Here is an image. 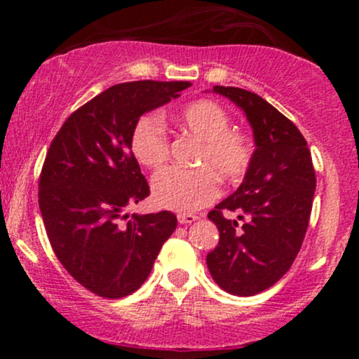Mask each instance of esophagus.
<instances>
[{
  "instance_id": "34e87169",
  "label": "esophagus",
  "mask_w": 359,
  "mask_h": 359,
  "mask_svg": "<svg viewBox=\"0 0 359 359\" xmlns=\"http://www.w3.org/2000/svg\"><path fill=\"white\" fill-rule=\"evenodd\" d=\"M197 219L196 214H189V212H179L177 214V221L180 222V224H191Z\"/></svg>"
}]
</instances>
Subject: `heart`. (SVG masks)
<instances>
[{"mask_svg": "<svg viewBox=\"0 0 359 359\" xmlns=\"http://www.w3.org/2000/svg\"><path fill=\"white\" fill-rule=\"evenodd\" d=\"M180 130L199 140L196 165L199 168H165L151 180L155 203L179 212H192L212 203L219 194L216 173L226 182H236L250 170L255 143L246 133L229 130L231 118L217 102L197 101L177 116ZM135 158L147 168H160L170 155V138L155 113L143 114L130 137Z\"/></svg>", "mask_w": 359, "mask_h": 359, "instance_id": "heart-1", "label": "heart"}]
</instances>
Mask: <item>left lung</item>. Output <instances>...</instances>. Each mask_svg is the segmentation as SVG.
Returning a JSON list of instances; mask_svg holds the SVG:
<instances>
[{"label":"left lung","mask_w":359,"mask_h":359,"mask_svg":"<svg viewBox=\"0 0 359 359\" xmlns=\"http://www.w3.org/2000/svg\"><path fill=\"white\" fill-rule=\"evenodd\" d=\"M245 111L255 135V156L245 180L208 217L219 243L205 263L214 282L233 295L259 294L277 283L297 258L311 219L316 172L299 128L251 90L214 86ZM226 212H238L240 222Z\"/></svg>","instance_id":"obj_1"}]
</instances>
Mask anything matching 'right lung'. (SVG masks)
I'll return each mask as SVG.
<instances>
[{
    "label": "right lung",
    "instance_id": "right-lung-1",
    "mask_svg": "<svg viewBox=\"0 0 359 359\" xmlns=\"http://www.w3.org/2000/svg\"><path fill=\"white\" fill-rule=\"evenodd\" d=\"M187 81H135L102 90L65 119L40 172L39 205L53 253L74 280L104 299L142 287L177 228L170 211L130 221L150 196L131 154L135 123L191 88Z\"/></svg>",
    "mask_w": 359,
    "mask_h": 359
}]
</instances>
